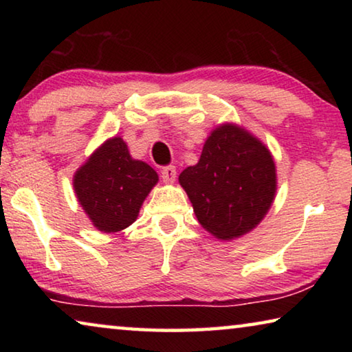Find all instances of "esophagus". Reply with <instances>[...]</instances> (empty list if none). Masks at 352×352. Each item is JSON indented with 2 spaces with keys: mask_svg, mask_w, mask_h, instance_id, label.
Instances as JSON below:
<instances>
[{
  "mask_svg": "<svg viewBox=\"0 0 352 352\" xmlns=\"http://www.w3.org/2000/svg\"><path fill=\"white\" fill-rule=\"evenodd\" d=\"M175 177H177V170H175L174 166H166V168H163V170H162V180L164 183H168V184L174 183L175 182Z\"/></svg>",
  "mask_w": 352,
  "mask_h": 352,
  "instance_id": "34e87169",
  "label": "esophagus"
}]
</instances>
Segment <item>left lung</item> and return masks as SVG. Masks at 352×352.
Segmentation results:
<instances>
[{
  "label": "left lung",
  "instance_id": "8db88e82",
  "mask_svg": "<svg viewBox=\"0 0 352 352\" xmlns=\"http://www.w3.org/2000/svg\"><path fill=\"white\" fill-rule=\"evenodd\" d=\"M186 190L199 223L219 241H233L258 226L275 200L278 177L264 142L234 122L208 136L199 163L184 169Z\"/></svg>",
  "mask_w": 352,
  "mask_h": 352
}]
</instances>
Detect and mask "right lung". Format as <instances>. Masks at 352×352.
<instances>
[{
	"label": "right lung",
	"mask_w": 352,
	"mask_h": 352,
	"mask_svg": "<svg viewBox=\"0 0 352 352\" xmlns=\"http://www.w3.org/2000/svg\"><path fill=\"white\" fill-rule=\"evenodd\" d=\"M157 183L155 169L135 160L121 136L105 140L73 177L76 199L100 233L132 225Z\"/></svg>",
	"instance_id": "1"
}]
</instances>
